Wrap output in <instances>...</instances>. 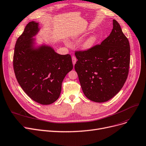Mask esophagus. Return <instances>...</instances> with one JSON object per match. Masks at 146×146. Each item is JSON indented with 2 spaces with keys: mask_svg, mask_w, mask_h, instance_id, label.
I'll use <instances>...</instances> for the list:
<instances>
[{
  "mask_svg": "<svg viewBox=\"0 0 146 146\" xmlns=\"http://www.w3.org/2000/svg\"><path fill=\"white\" fill-rule=\"evenodd\" d=\"M72 59L73 64V65H74L76 62V61H77V59H76V56H72Z\"/></svg>",
  "mask_w": 146,
  "mask_h": 146,
  "instance_id": "1",
  "label": "esophagus"
}]
</instances>
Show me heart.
<instances>
[{"instance_id":"heart-1","label":"heart","mask_w":146,"mask_h":146,"mask_svg":"<svg viewBox=\"0 0 146 146\" xmlns=\"http://www.w3.org/2000/svg\"><path fill=\"white\" fill-rule=\"evenodd\" d=\"M97 40V38L96 36H91L90 37H89L88 39L84 42V48L85 49H88L90 48L91 46H92L94 45V44L96 43Z\"/></svg>"}]
</instances>
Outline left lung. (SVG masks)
Wrapping results in <instances>:
<instances>
[{
	"instance_id": "8db88e82",
	"label": "left lung",
	"mask_w": 146,
	"mask_h": 146,
	"mask_svg": "<svg viewBox=\"0 0 146 146\" xmlns=\"http://www.w3.org/2000/svg\"><path fill=\"white\" fill-rule=\"evenodd\" d=\"M74 65L85 96L94 102L103 103L120 91L128 78L130 46L118 22L113 20L110 35L86 50H75Z\"/></svg>"
}]
</instances>
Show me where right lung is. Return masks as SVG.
I'll return each mask as SVG.
<instances>
[{"label": "right lung", "mask_w": 146, "mask_h": 146, "mask_svg": "<svg viewBox=\"0 0 146 146\" xmlns=\"http://www.w3.org/2000/svg\"><path fill=\"white\" fill-rule=\"evenodd\" d=\"M38 23H29L15 43L13 67L17 80L23 91L36 102L48 105L57 100L63 79L73 69L70 54L60 55L52 48H32Z\"/></svg>", "instance_id": "obj_1"}]
</instances>
